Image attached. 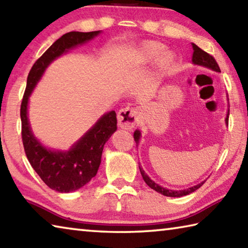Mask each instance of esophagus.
I'll use <instances>...</instances> for the list:
<instances>
[{"label":"esophagus","instance_id":"34e87169","mask_svg":"<svg viewBox=\"0 0 248 248\" xmlns=\"http://www.w3.org/2000/svg\"><path fill=\"white\" fill-rule=\"evenodd\" d=\"M137 121V111L133 108H121L117 113V122L122 128L132 129L136 125Z\"/></svg>","mask_w":248,"mask_h":248}]
</instances>
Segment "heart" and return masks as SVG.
Returning <instances> with one entry per match:
<instances>
[{
	"instance_id": "1",
	"label": "heart",
	"mask_w": 248,
	"mask_h": 248,
	"mask_svg": "<svg viewBox=\"0 0 248 248\" xmlns=\"http://www.w3.org/2000/svg\"><path fill=\"white\" fill-rule=\"evenodd\" d=\"M164 49H165L164 45H161L159 43H155V42L146 43L145 45H143V47L140 48L139 51H137V58H139L140 62H153V60H156L158 57L162 54ZM172 62H173V55L171 52H166V54L162 56L161 66L164 68H167L172 63Z\"/></svg>"
}]
</instances>
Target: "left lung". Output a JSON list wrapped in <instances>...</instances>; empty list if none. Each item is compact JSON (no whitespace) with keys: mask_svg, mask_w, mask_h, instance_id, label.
Masks as SVG:
<instances>
[{"mask_svg":"<svg viewBox=\"0 0 248 248\" xmlns=\"http://www.w3.org/2000/svg\"><path fill=\"white\" fill-rule=\"evenodd\" d=\"M192 48H193V54H192V63L194 64H198V66H202V67H205L208 69H211V70L213 71H217V72H221L220 70V67H218L217 62H216V59L213 58L212 56L209 55L208 52H205L204 50H202L201 48H199L196 44H192ZM230 108V105H229ZM229 115H230V109H227V114H226V119H225V123L227 124V122H229ZM140 132L139 129H136L135 132H134V140L136 141V146L137 144L140 143ZM140 166V164H139ZM140 171L141 177H143L144 181L147 184L148 186H151L152 189L155 190L158 193H161L164 194L166 197H172V198H178V197H184L186 196V194H190L198 190L200 186L204 184V181H202L201 184H199L197 186H193L191 188H188V189H184V190H169V189H166L164 186H161L159 185H157L155 181H153L151 178H149L147 174L145 173V171L143 170V168L140 166Z\"/></svg>","mask_w":248,"mask_h":248,"instance_id":"left-lung-1","label":"left lung"}]
</instances>
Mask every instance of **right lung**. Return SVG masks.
I'll use <instances>...</instances> for the list:
<instances>
[{
  "mask_svg": "<svg viewBox=\"0 0 248 248\" xmlns=\"http://www.w3.org/2000/svg\"><path fill=\"white\" fill-rule=\"evenodd\" d=\"M101 31H70L62 35L36 60L27 77L21 105L24 149L28 161L40 179L50 189L62 193L76 191L95 177L104 145L117 128L116 113L115 111L105 113L69 151H55L45 147L32 134L27 116L28 100L46 68L56 58L71 48L93 39Z\"/></svg>",
  "mask_w": 248,
  "mask_h": 248,
  "instance_id": "add662e5",
  "label": "right lung"
}]
</instances>
